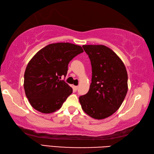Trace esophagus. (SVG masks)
I'll use <instances>...</instances> for the list:
<instances>
[{
	"instance_id": "esophagus-1",
	"label": "esophagus",
	"mask_w": 154,
	"mask_h": 154,
	"mask_svg": "<svg viewBox=\"0 0 154 154\" xmlns=\"http://www.w3.org/2000/svg\"><path fill=\"white\" fill-rule=\"evenodd\" d=\"M78 89V87L77 86H74L73 87V91H77Z\"/></svg>"
}]
</instances>
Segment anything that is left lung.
Listing matches in <instances>:
<instances>
[{"label":"left lung","mask_w":154,"mask_h":154,"mask_svg":"<svg viewBox=\"0 0 154 154\" xmlns=\"http://www.w3.org/2000/svg\"><path fill=\"white\" fill-rule=\"evenodd\" d=\"M92 66L89 90L79 97L82 109L93 119L109 117L119 109L128 91V74L119 57L103 45H83Z\"/></svg>","instance_id":"8db88e82"}]
</instances>
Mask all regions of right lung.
<instances>
[{"instance_id": "1", "label": "right lung", "mask_w": 154, "mask_h": 154, "mask_svg": "<svg viewBox=\"0 0 154 154\" xmlns=\"http://www.w3.org/2000/svg\"><path fill=\"white\" fill-rule=\"evenodd\" d=\"M82 52L77 45L51 44L32 58L26 68L24 88L34 109L48 114L62 106L73 89L61 77L66 76L69 61Z\"/></svg>"}]
</instances>
